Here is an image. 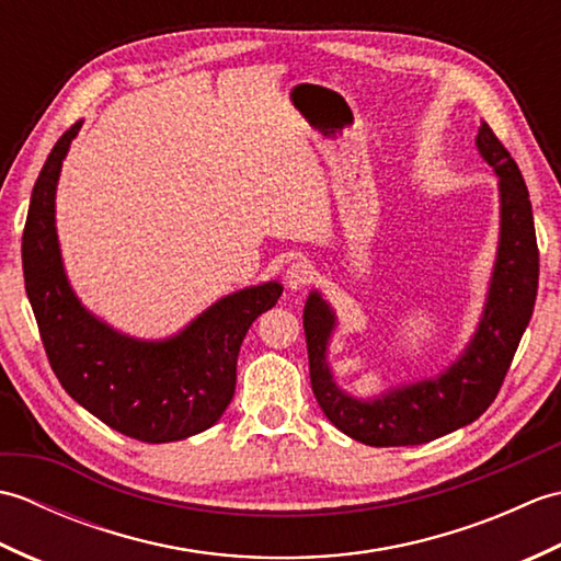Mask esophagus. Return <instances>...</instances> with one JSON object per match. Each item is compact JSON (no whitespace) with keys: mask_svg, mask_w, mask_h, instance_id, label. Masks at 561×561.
Wrapping results in <instances>:
<instances>
[{"mask_svg":"<svg viewBox=\"0 0 561 561\" xmlns=\"http://www.w3.org/2000/svg\"><path fill=\"white\" fill-rule=\"evenodd\" d=\"M313 279H316V270L311 262H291L287 267V287L294 291L311 287Z\"/></svg>","mask_w":561,"mask_h":561,"instance_id":"34e87169","label":"esophagus"}]
</instances>
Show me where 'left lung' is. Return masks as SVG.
<instances>
[{
  "label": "left lung",
  "instance_id": "obj_1",
  "mask_svg": "<svg viewBox=\"0 0 561 561\" xmlns=\"http://www.w3.org/2000/svg\"><path fill=\"white\" fill-rule=\"evenodd\" d=\"M478 147L499 175L502 241L484 318L458 364L436 380L392 390L380 400H354L332 383L325 364V344L335 318L318 294L306 301L304 330L313 396L342 434L366 446L426 444L478 420L502 390L518 342L530 323L538 296L540 253L528 187L508 149L486 123L480 127Z\"/></svg>",
  "mask_w": 561,
  "mask_h": 561
}]
</instances>
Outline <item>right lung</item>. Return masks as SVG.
Wrapping results in <instances>:
<instances>
[{
	"label": "right lung",
	"instance_id": "add662e5",
	"mask_svg": "<svg viewBox=\"0 0 561 561\" xmlns=\"http://www.w3.org/2000/svg\"><path fill=\"white\" fill-rule=\"evenodd\" d=\"M81 123L57 139L35 181L21 257L26 294L59 383L103 424L145 444L205 432L229 408L236 362L253 320L277 304V282L226 296L181 335L137 342L83 311L71 294L55 233V187Z\"/></svg>",
	"mask_w": 561,
	"mask_h": 561
}]
</instances>
